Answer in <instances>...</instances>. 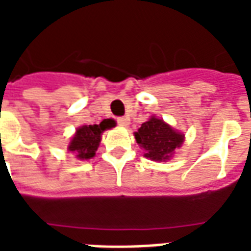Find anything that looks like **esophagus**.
<instances>
[{
	"mask_svg": "<svg viewBox=\"0 0 251 251\" xmlns=\"http://www.w3.org/2000/svg\"><path fill=\"white\" fill-rule=\"evenodd\" d=\"M117 124L120 126H127L129 125V118L127 117H118L117 118Z\"/></svg>",
	"mask_w": 251,
	"mask_h": 251,
	"instance_id": "obj_1",
	"label": "esophagus"
}]
</instances>
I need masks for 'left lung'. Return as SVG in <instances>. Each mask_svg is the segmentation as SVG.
<instances>
[{
    "label": "left lung",
    "instance_id": "left-lung-1",
    "mask_svg": "<svg viewBox=\"0 0 251 251\" xmlns=\"http://www.w3.org/2000/svg\"><path fill=\"white\" fill-rule=\"evenodd\" d=\"M134 136L137 144L145 149V157L153 161L169 160L175 149L184 141V136L181 133L174 130L163 120L156 117L144 122Z\"/></svg>",
    "mask_w": 251,
    "mask_h": 251
}]
</instances>
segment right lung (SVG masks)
I'll return each mask as SVG.
<instances>
[{
    "instance_id": "add662e5",
    "label": "right lung",
    "mask_w": 251,
    "mask_h": 251,
    "mask_svg": "<svg viewBox=\"0 0 251 251\" xmlns=\"http://www.w3.org/2000/svg\"><path fill=\"white\" fill-rule=\"evenodd\" d=\"M113 126H114V121L104 120L99 125H84L79 127L70 142L68 149L75 153L76 157L80 160H88L94 157L100 142L102 131Z\"/></svg>"
}]
</instances>
